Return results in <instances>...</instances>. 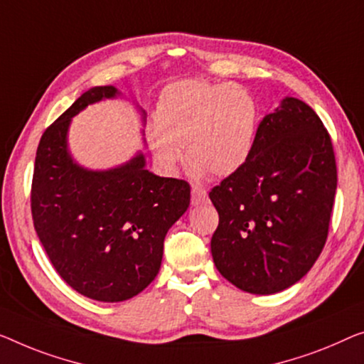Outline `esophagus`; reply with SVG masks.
<instances>
[{
  "instance_id": "obj_1",
  "label": "esophagus",
  "mask_w": 364,
  "mask_h": 364,
  "mask_svg": "<svg viewBox=\"0 0 364 364\" xmlns=\"http://www.w3.org/2000/svg\"><path fill=\"white\" fill-rule=\"evenodd\" d=\"M208 191L199 186H193L191 189V204L193 205H200L208 203Z\"/></svg>"
}]
</instances>
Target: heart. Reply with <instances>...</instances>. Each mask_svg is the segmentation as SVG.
<instances>
[{"mask_svg":"<svg viewBox=\"0 0 364 364\" xmlns=\"http://www.w3.org/2000/svg\"><path fill=\"white\" fill-rule=\"evenodd\" d=\"M155 117L147 139L166 171L176 170L186 147L198 175L229 176L247 164L257 142V101L235 83L176 81L161 93Z\"/></svg>","mask_w":364,"mask_h":364,"instance_id":"obj_1","label":"heart"}]
</instances>
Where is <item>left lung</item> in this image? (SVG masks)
I'll return each mask as SVG.
<instances>
[{
	"label": "left lung",
	"mask_w": 364,
	"mask_h": 364,
	"mask_svg": "<svg viewBox=\"0 0 364 364\" xmlns=\"http://www.w3.org/2000/svg\"><path fill=\"white\" fill-rule=\"evenodd\" d=\"M335 191L330 134L311 106L286 97L259 122L247 164L210 189L215 268L252 294L296 284L327 242Z\"/></svg>",
	"instance_id": "left-lung-1"
}]
</instances>
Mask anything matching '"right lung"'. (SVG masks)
I'll list each match as a JSON object with an SVG mask.
<instances>
[{"label": "right lung", "mask_w": 364, "mask_h": 364, "mask_svg": "<svg viewBox=\"0 0 364 364\" xmlns=\"http://www.w3.org/2000/svg\"><path fill=\"white\" fill-rule=\"evenodd\" d=\"M116 95L114 86H95L46 129L31 188L34 229L53 268L80 294L102 302L127 301L155 279L166 232L191 199L188 181L145 170L142 154L107 171L72 160V117Z\"/></svg>", "instance_id": "add662e5"}]
</instances>
